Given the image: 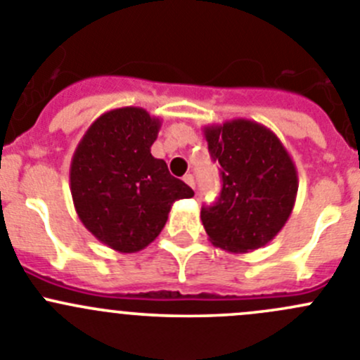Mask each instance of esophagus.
Segmentation results:
<instances>
[{
    "label": "esophagus",
    "instance_id": "obj_1",
    "mask_svg": "<svg viewBox=\"0 0 360 360\" xmlns=\"http://www.w3.org/2000/svg\"><path fill=\"white\" fill-rule=\"evenodd\" d=\"M183 181L188 184V186L195 190V179H193V176H191V174H186V176L183 177Z\"/></svg>",
    "mask_w": 360,
    "mask_h": 360
}]
</instances>
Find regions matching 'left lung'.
Segmentation results:
<instances>
[{
    "label": "left lung",
    "instance_id": "obj_1",
    "mask_svg": "<svg viewBox=\"0 0 360 360\" xmlns=\"http://www.w3.org/2000/svg\"><path fill=\"white\" fill-rule=\"evenodd\" d=\"M204 136L221 167L220 199L200 211L210 241L233 254L264 247L286 226L297 200L298 174L290 153L256 120L210 124Z\"/></svg>",
    "mask_w": 360,
    "mask_h": 360
}]
</instances>
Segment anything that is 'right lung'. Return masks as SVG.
Masks as SVG:
<instances>
[{
  "label": "right lung",
  "instance_id": "obj_1",
  "mask_svg": "<svg viewBox=\"0 0 360 360\" xmlns=\"http://www.w3.org/2000/svg\"><path fill=\"white\" fill-rule=\"evenodd\" d=\"M161 120L136 106L97 117L70 161V193L83 226L106 247L133 254L153 243L172 204L193 190L150 154Z\"/></svg>",
  "mask_w": 360,
  "mask_h": 360
}]
</instances>
